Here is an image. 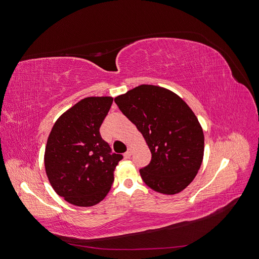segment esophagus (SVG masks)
<instances>
[{
    "mask_svg": "<svg viewBox=\"0 0 259 259\" xmlns=\"http://www.w3.org/2000/svg\"><path fill=\"white\" fill-rule=\"evenodd\" d=\"M131 155H132V149H128V150L124 153V158L125 159H130Z\"/></svg>",
    "mask_w": 259,
    "mask_h": 259,
    "instance_id": "esophagus-1",
    "label": "esophagus"
}]
</instances>
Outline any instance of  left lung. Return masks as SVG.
Instances as JSON below:
<instances>
[{
  "label": "left lung",
  "mask_w": 259,
  "mask_h": 259,
  "mask_svg": "<svg viewBox=\"0 0 259 259\" xmlns=\"http://www.w3.org/2000/svg\"><path fill=\"white\" fill-rule=\"evenodd\" d=\"M114 101L151 151L150 163L139 170L145 184L163 194L183 191L197 176L204 154V134L190 107L175 93L148 84Z\"/></svg>",
  "instance_id": "obj_1"
}]
</instances>
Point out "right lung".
Masks as SVG:
<instances>
[{"instance_id":"add662e5","label":"right lung","mask_w":259,"mask_h":259,"mask_svg":"<svg viewBox=\"0 0 259 259\" xmlns=\"http://www.w3.org/2000/svg\"><path fill=\"white\" fill-rule=\"evenodd\" d=\"M112 97H86L61 114L45 148L46 175L53 189L76 206H93L105 199L122 154L111 153L99 128Z\"/></svg>"}]
</instances>
